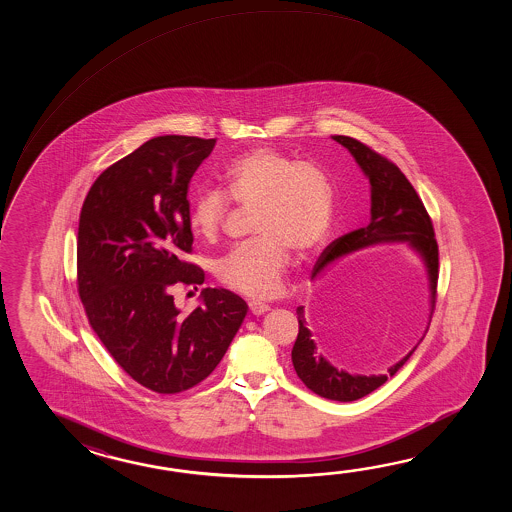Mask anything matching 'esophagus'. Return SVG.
Masks as SVG:
<instances>
[{
    "label": "esophagus",
    "instance_id": "34e87169",
    "mask_svg": "<svg viewBox=\"0 0 512 512\" xmlns=\"http://www.w3.org/2000/svg\"><path fill=\"white\" fill-rule=\"evenodd\" d=\"M249 309H251L252 315L260 316L263 315V313H267L271 307L267 304H263V302L252 300V302H249Z\"/></svg>",
    "mask_w": 512,
    "mask_h": 512
}]
</instances>
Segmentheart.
I'll return each instance as SVG.
<instances>
[{"instance_id": "b5f03b06", "label": "heart", "mask_w": 512, "mask_h": 512, "mask_svg": "<svg viewBox=\"0 0 512 512\" xmlns=\"http://www.w3.org/2000/svg\"><path fill=\"white\" fill-rule=\"evenodd\" d=\"M223 194L207 190L190 210V227L203 240H216L229 216L227 196L254 207L252 232L258 240L232 249L216 265L219 282L251 298L282 289L291 251L315 252L333 223V186L326 172L289 153L258 148L230 164L221 177Z\"/></svg>"}]
</instances>
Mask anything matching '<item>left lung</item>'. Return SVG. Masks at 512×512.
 <instances>
[{
  "mask_svg": "<svg viewBox=\"0 0 512 512\" xmlns=\"http://www.w3.org/2000/svg\"><path fill=\"white\" fill-rule=\"evenodd\" d=\"M333 141L348 148L355 157L360 170L370 179L371 185V219L362 229L344 234L342 238L333 241L322 256L316 261L313 278L326 271L327 265L333 261L351 254V252L366 249L377 243H408L425 263L426 278H428V305L421 311V305L415 304L406 315L397 322V329L404 331L412 340V348L388 368L384 375H351L348 371L338 370L316 348L313 337L311 318L305 313L304 305L296 309L298 315V337L294 342L293 366L296 375L302 379L305 386L316 395L349 403L366 397L368 393L377 390L388 377H393L403 368L406 360L412 357L417 346L423 342L426 331L430 327L434 313L435 296H437V278H439V249L435 241L434 225L426 212L421 197L417 196L414 186L406 179V175L381 153L371 150L370 146L346 137L333 135Z\"/></svg>",
  "mask_w": 512,
  "mask_h": 512,
  "instance_id": "8db88e82",
  "label": "left lung"
}]
</instances>
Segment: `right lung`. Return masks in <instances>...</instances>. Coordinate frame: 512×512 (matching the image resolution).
<instances>
[{
	"mask_svg": "<svg viewBox=\"0 0 512 512\" xmlns=\"http://www.w3.org/2000/svg\"><path fill=\"white\" fill-rule=\"evenodd\" d=\"M216 139L164 135L111 164L80 212L78 294L109 355L155 393L185 392L216 370L247 304L227 289H203V305L179 315L170 287L201 285L192 252V175Z\"/></svg>",
	"mask_w": 512,
	"mask_h": 512,
	"instance_id": "obj_1",
	"label": "right lung"
}]
</instances>
